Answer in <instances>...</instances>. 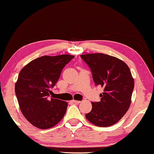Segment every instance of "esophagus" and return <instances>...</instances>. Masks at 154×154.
<instances>
[{"label": "esophagus", "instance_id": "obj_1", "mask_svg": "<svg viewBox=\"0 0 154 154\" xmlns=\"http://www.w3.org/2000/svg\"><path fill=\"white\" fill-rule=\"evenodd\" d=\"M72 103H75V104H79V103H81V102H80V101H79V100H72Z\"/></svg>", "mask_w": 154, "mask_h": 154}]
</instances>
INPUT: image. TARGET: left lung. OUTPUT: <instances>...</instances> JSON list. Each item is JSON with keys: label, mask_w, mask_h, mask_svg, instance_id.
Here are the masks:
<instances>
[{"label": "left lung", "mask_w": 154, "mask_h": 154, "mask_svg": "<svg viewBox=\"0 0 154 154\" xmlns=\"http://www.w3.org/2000/svg\"><path fill=\"white\" fill-rule=\"evenodd\" d=\"M89 67L96 86L104 88L100 101L92 102V109L86 118L99 127L117 123L128 110L134 79L126 63L118 58L102 53L80 55Z\"/></svg>", "instance_id": "obj_1"}]
</instances>
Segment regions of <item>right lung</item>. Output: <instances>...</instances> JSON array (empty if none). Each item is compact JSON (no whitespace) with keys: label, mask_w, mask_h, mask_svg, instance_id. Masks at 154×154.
Instances as JSON below:
<instances>
[{"label":"right lung","mask_w":154,"mask_h":154,"mask_svg":"<svg viewBox=\"0 0 154 154\" xmlns=\"http://www.w3.org/2000/svg\"><path fill=\"white\" fill-rule=\"evenodd\" d=\"M75 56H43L21 69L15 84V94L24 117L40 129H48L60 122L68 103L50 98L63 68Z\"/></svg>","instance_id":"add662e5"}]
</instances>
